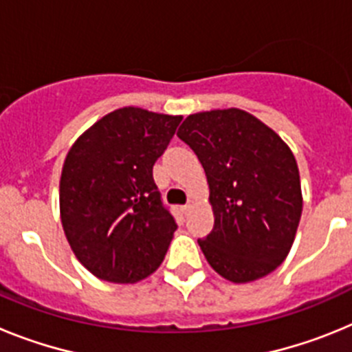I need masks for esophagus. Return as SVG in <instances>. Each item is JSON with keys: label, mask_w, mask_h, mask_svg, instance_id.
<instances>
[{"label": "esophagus", "mask_w": 352, "mask_h": 352, "mask_svg": "<svg viewBox=\"0 0 352 352\" xmlns=\"http://www.w3.org/2000/svg\"><path fill=\"white\" fill-rule=\"evenodd\" d=\"M182 210H183V213H185V214H190V211L194 210V201H190V203H188V204H185V206H183Z\"/></svg>", "instance_id": "esophagus-1"}]
</instances>
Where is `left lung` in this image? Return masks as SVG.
Returning <instances> with one entry per match:
<instances>
[{"label":"left lung","mask_w":352,"mask_h":352,"mask_svg":"<svg viewBox=\"0 0 352 352\" xmlns=\"http://www.w3.org/2000/svg\"><path fill=\"white\" fill-rule=\"evenodd\" d=\"M178 138L194 149L210 185L214 226L197 241L211 268L234 284L275 272L294 243L303 210L291 148L236 107L190 114Z\"/></svg>","instance_id":"1"}]
</instances>
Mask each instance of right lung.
<instances>
[{"label":"right lung","instance_id":"right-lung-1","mask_svg":"<svg viewBox=\"0 0 352 352\" xmlns=\"http://www.w3.org/2000/svg\"><path fill=\"white\" fill-rule=\"evenodd\" d=\"M183 116L121 107L79 135L60 179V214L72 252L89 273L135 284L158 268L176 222L153 166Z\"/></svg>","mask_w":352,"mask_h":352}]
</instances>
